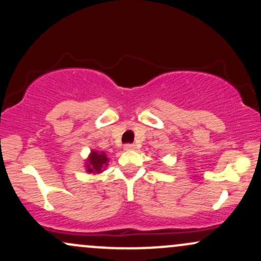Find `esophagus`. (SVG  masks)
<instances>
[{
    "label": "esophagus",
    "instance_id": "1",
    "mask_svg": "<svg viewBox=\"0 0 261 261\" xmlns=\"http://www.w3.org/2000/svg\"><path fill=\"white\" fill-rule=\"evenodd\" d=\"M135 146L131 145V143H127V145L124 146V151H131V149H134Z\"/></svg>",
    "mask_w": 261,
    "mask_h": 261
}]
</instances>
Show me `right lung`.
Listing matches in <instances>:
<instances>
[{
  "instance_id": "right-lung-1",
  "label": "right lung",
  "mask_w": 261,
  "mask_h": 261,
  "mask_svg": "<svg viewBox=\"0 0 261 261\" xmlns=\"http://www.w3.org/2000/svg\"><path fill=\"white\" fill-rule=\"evenodd\" d=\"M108 163H109V158L103 151L92 149L85 163L86 172L89 174H99L104 172V169L108 167Z\"/></svg>"
}]
</instances>
